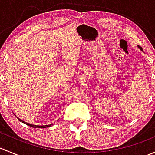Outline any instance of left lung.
Returning a JSON list of instances; mask_svg holds the SVG:
<instances>
[{"label":"left lung","instance_id":"1","mask_svg":"<svg viewBox=\"0 0 155 155\" xmlns=\"http://www.w3.org/2000/svg\"><path fill=\"white\" fill-rule=\"evenodd\" d=\"M139 48H140V49H141V50H142V51H143V48H142V47H140V46H139Z\"/></svg>","mask_w":155,"mask_h":155}]
</instances>
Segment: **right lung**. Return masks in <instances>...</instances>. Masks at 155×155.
I'll return each mask as SVG.
<instances>
[{
    "label": "right lung",
    "instance_id": "1",
    "mask_svg": "<svg viewBox=\"0 0 155 155\" xmlns=\"http://www.w3.org/2000/svg\"><path fill=\"white\" fill-rule=\"evenodd\" d=\"M18 118V121H21V122L24 123V124H27V125L31 127H35V128H46V127H49L51 126V124H48V125H43V126L34 125V124H29V123H27V122H25V121H22V120H21V119H20V118Z\"/></svg>",
    "mask_w": 155,
    "mask_h": 155
}]
</instances>
